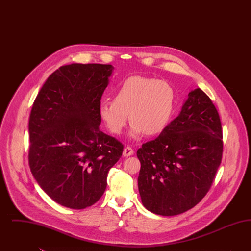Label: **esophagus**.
I'll return each instance as SVG.
<instances>
[{"mask_svg":"<svg viewBox=\"0 0 251 251\" xmlns=\"http://www.w3.org/2000/svg\"><path fill=\"white\" fill-rule=\"evenodd\" d=\"M133 150L131 149V147H126L124 150H123V156L125 157H129V156L132 155L133 154Z\"/></svg>","mask_w":251,"mask_h":251,"instance_id":"obj_1","label":"esophagus"}]
</instances>
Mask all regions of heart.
<instances>
[{
  "label": "heart",
  "mask_w": 251,
  "mask_h": 251,
  "mask_svg": "<svg viewBox=\"0 0 251 251\" xmlns=\"http://www.w3.org/2000/svg\"><path fill=\"white\" fill-rule=\"evenodd\" d=\"M175 92L166 81L131 76L114 92V100H101L99 115L108 130L120 134L130 114V135L138 138L144 132L155 135L164 131L172 116Z\"/></svg>",
  "instance_id": "obj_1"
}]
</instances>
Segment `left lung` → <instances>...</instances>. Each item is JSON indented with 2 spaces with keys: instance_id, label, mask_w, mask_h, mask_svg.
<instances>
[{
  "instance_id": "1",
  "label": "left lung",
  "mask_w": 251,
  "mask_h": 251,
  "mask_svg": "<svg viewBox=\"0 0 251 251\" xmlns=\"http://www.w3.org/2000/svg\"><path fill=\"white\" fill-rule=\"evenodd\" d=\"M222 152L218 112L211 99L197 88L189 92L179 116L136 152L144 207L164 216L192 209L211 188Z\"/></svg>"
}]
</instances>
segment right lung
Wrapping results in <instances>:
<instances>
[{"label":"right lung","instance_id":"add662e5","mask_svg":"<svg viewBox=\"0 0 251 251\" xmlns=\"http://www.w3.org/2000/svg\"><path fill=\"white\" fill-rule=\"evenodd\" d=\"M114 67L71 64L49 76L29 119V166L55 202L84 209L106 189L123 145L100 130L99 104Z\"/></svg>","mask_w":251,"mask_h":251}]
</instances>
